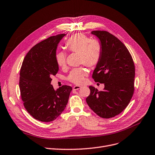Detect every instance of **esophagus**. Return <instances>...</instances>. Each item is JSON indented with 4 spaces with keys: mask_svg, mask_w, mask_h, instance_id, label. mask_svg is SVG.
<instances>
[{
    "mask_svg": "<svg viewBox=\"0 0 155 155\" xmlns=\"http://www.w3.org/2000/svg\"><path fill=\"white\" fill-rule=\"evenodd\" d=\"M80 88H81V86H79V85H75V86H74V87H73V90H75V91H77V90L80 89Z\"/></svg>",
    "mask_w": 155,
    "mask_h": 155,
    "instance_id": "1",
    "label": "esophagus"
}]
</instances>
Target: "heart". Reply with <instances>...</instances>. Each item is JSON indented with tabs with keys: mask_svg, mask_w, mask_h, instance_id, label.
I'll list each match as a JSON object with an SVG mask.
<instances>
[{
	"mask_svg": "<svg viewBox=\"0 0 155 155\" xmlns=\"http://www.w3.org/2000/svg\"><path fill=\"white\" fill-rule=\"evenodd\" d=\"M64 45L69 52L78 53L80 64H84L89 68L96 66L101 56L102 48L98 40L90 39L83 33H75L71 35L66 40ZM55 60L58 66L64 67L66 63V52H57ZM87 74V70L82 67L73 69L70 73L68 80L75 84H81L84 82Z\"/></svg>",
	"mask_w": 155,
	"mask_h": 155,
	"instance_id": "heart-1",
	"label": "heart"
}]
</instances>
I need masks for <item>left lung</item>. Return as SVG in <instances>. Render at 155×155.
<instances>
[{
  "label": "left lung",
  "instance_id": "obj_1",
  "mask_svg": "<svg viewBox=\"0 0 155 155\" xmlns=\"http://www.w3.org/2000/svg\"><path fill=\"white\" fill-rule=\"evenodd\" d=\"M100 40L101 56L92 78L104 84L103 91L89 86L86 102L98 116L110 118L118 115L129 104L134 91L135 66L125 45L106 31H92Z\"/></svg>",
  "mask_w": 155,
  "mask_h": 155
}]
</instances>
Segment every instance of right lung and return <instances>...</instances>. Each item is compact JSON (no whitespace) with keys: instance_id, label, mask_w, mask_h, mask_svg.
Instances as JSON below:
<instances>
[{"instance_id":"obj_1","label":"right lung","mask_w":155,"mask_h":155,"mask_svg":"<svg viewBox=\"0 0 155 155\" xmlns=\"http://www.w3.org/2000/svg\"><path fill=\"white\" fill-rule=\"evenodd\" d=\"M65 34L47 38L28 51L20 70L19 89L23 104L35 119L49 122L65 109L72 87L63 85L54 89L51 77L59 70L55 55L58 45Z\"/></svg>"}]
</instances>
